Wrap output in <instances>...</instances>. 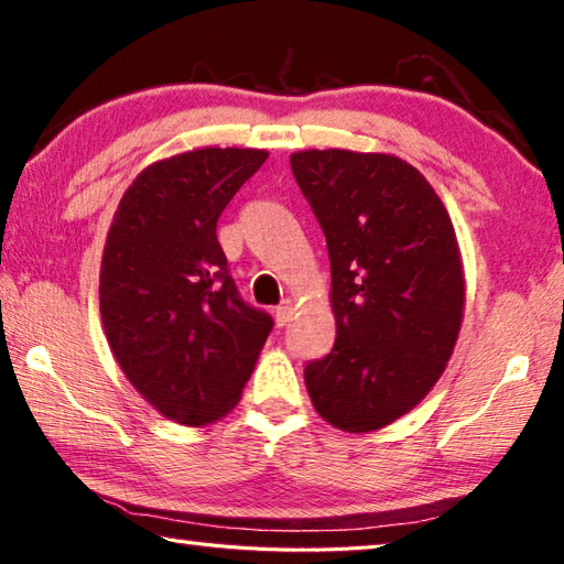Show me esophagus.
<instances>
[{
	"label": "esophagus",
	"instance_id": "esophagus-1",
	"mask_svg": "<svg viewBox=\"0 0 564 564\" xmlns=\"http://www.w3.org/2000/svg\"><path fill=\"white\" fill-rule=\"evenodd\" d=\"M291 316H293V305L291 301H283L279 308H275V323H279V326H285V323L291 321Z\"/></svg>",
	"mask_w": 564,
	"mask_h": 564
}]
</instances>
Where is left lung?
<instances>
[{"label": "left lung", "mask_w": 564, "mask_h": 564, "mask_svg": "<svg viewBox=\"0 0 564 564\" xmlns=\"http://www.w3.org/2000/svg\"><path fill=\"white\" fill-rule=\"evenodd\" d=\"M323 228L336 343L305 366L330 425L368 433L413 410L451 360L465 283L453 221L425 176L388 154L291 156Z\"/></svg>", "instance_id": "1"}]
</instances>
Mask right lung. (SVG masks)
<instances>
[{
	"label": "right lung",
	"mask_w": 564,
	"mask_h": 564,
	"mask_svg": "<svg viewBox=\"0 0 564 564\" xmlns=\"http://www.w3.org/2000/svg\"><path fill=\"white\" fill-rule=\"evenodd\" d=\"M196 149L141 171L104 246L99 305L123 376L181 425L214 423L251 378L273 318L241 299L216 238L224 208L265 161Z\"/></svg>",
	"instance_id": "right-lung-1"
}]
</instances>
